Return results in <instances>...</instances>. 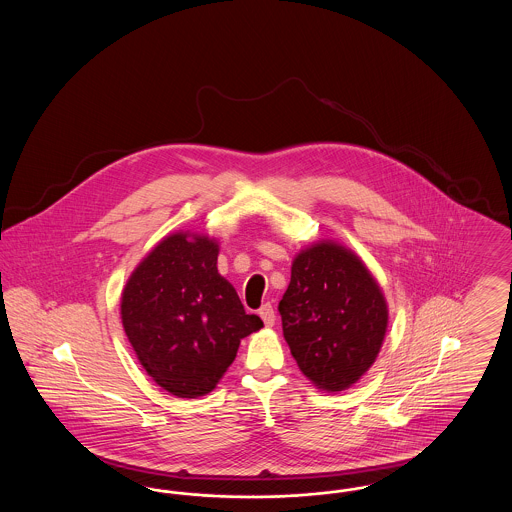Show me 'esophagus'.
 Returning <instances> with one entry per match:
<instances>
[{
  "label": "esophagus",
  "mask_w": 512,
  "mask_h": 512,
  "mask_svg": "<svg viewBox=\"0 0 512 512\" xmlns=\"http://www.w3.org/2000/svg\"><path fill=\"white\" fill-rule=\"evenodd\" d=\"M259 317L263 318V322H265L267 326H272V324H274L276 315H274V309H272V305H270V303H265V305L259 309Z\"/></svg>",
  "instance_id": "34e87169"
}]
</instances>
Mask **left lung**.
Wrapping results in <instances>:
<instances>
[{"instance_id": "obj_1", "label": "left lung", "mask_w": 512, "mask_h": 512, "mask_svg": "<svg viewBox=\"0 0 512 512\" xmlns=\"http://www.w3.org/2000/svg\"><path fill=\"white\" fill-rule=\"evenodd\" d=\"M278 311L297 366L328 391L345 390L365 374L388 326L376 280L351 251L328 242L295 257Z\"/></svg>"}]
</instances>
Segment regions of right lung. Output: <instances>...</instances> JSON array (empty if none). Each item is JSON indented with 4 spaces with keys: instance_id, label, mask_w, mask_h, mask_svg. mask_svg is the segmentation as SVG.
I'll return each instance as SVG.
<instances>
[{
    "instance_id": "obj_1",
    "label": "right lung",
    "mask_w": 512,
    "mask_h": 512,
    "mask_svg": "<svg viewBox=\"0 0 512 512\" xmlns=\"http://www.w3.org/2000/svg\"><path fill=\"white\" fill-rule=\"evenodd\" d=\"M219 245L172 234L132 272L122 292L124 332L147 374L172 395L199 397L217 386L240 340L263 326L245 315L217 270Z\"/></svg>"
}]
</instances>
